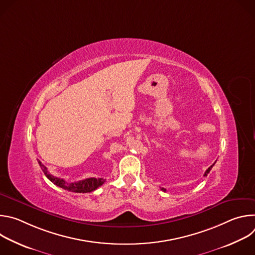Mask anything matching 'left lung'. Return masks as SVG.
I'll return each mask as SVG.
<instances>
[{"label":"left lung","instance_id":"left-lung-1","mask_svg":"<svg viewBox=\"0 0 255 255\" xmlns=\"http://www.w3.org/2000/svg\"><path fill=\"white\" fill-rule=\"evenodd\" d=\"M213 165H214V164H213ZM213 165H211V166H210V167H209V168H208V169H207V170H206V172H205V174H204V176H207V175H208V173H209V172H210V170H211V169H212V167H213ZM161 191H163V192H165V191H166V190H165V189H161Z\"/></svg>","mask_w":255,"mask_h":255}]
</instances>
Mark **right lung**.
Returning <instances> with one entry per match:
<instances>
[{"instance_id":"obj_1","label":"right lung","mask_w":255,"mask_h":255,"mask_svg":"<svg viewBox=\"0 0 255 255\" xmlns=\"http://www.w3.org/2000/svg\"><path fill=\"white\" fill-rule=\"evenodd\" d=\"M38 163L42 169V171L44 172V174L46 175V177L53 183L54 185H56L57 187L69 191V192H74V193H91L95 190H97L99 187H101L104 183L105 179L104 178H96V177H90V178H86L80 181H75V183H67L63 178H59L56 176L51 175L48 171L47 168L42 164V162L40 160H38Z\"/></svg>"}]
</instances>
